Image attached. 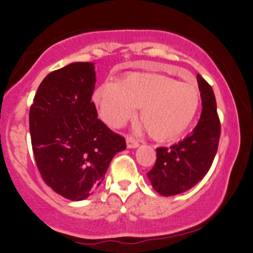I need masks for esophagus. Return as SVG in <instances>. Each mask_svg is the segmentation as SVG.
I'll return each instance as SVG.
<instances>
[{
	"label": "esophagus",
	"mask_w": 253,
	"mask_h": 253,
	"mask_svg": "<svg viewBox=\"0 0 253 253\" xmlns=\"http://www.w3.org/2000/svg\"><path fill=\"white\" fill-rule=\"evenodd\" d=\"M126 145L128 149H136V147L139 146V143L135 140L134 138H132V136H127L126 138Z\"/></svg>",
	"instance_id": "34e87169"
}]
</instances>
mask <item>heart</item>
Here are the masks:
<instances>
[{
    "label": "heart",
    "mask_w": 253,
    "mask_h": 253,
    "mask_svg": "<svg viewBox=\"0 0 253 253\" xmlns=\"http://www.w3.org/2000/svg\"><path fill=\"white\" fill-rule=\"evenodd\" d=\"M98 115L112 128H120L135 114L156 140L181 135L195 118L200 103L196 85L151 72H133L118 84L106 82L92 96ZM141 129V126L138 127Z\"/></svg>",
    "instance_id": "b5f03b06"
}]
</instances>
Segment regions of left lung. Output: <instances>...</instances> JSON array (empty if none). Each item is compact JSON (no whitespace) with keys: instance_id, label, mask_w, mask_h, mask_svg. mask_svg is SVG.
<instances>
[{"instance_id":"1","label":"left lung","mask_w":253,"mask_h":253,"mask_svg":"<svg viewBox=\"0 0 253 253\" xmlns=\"http://www.w3.org/2000/svg\"><path fill=\"white\" fill-rule=\"evenodd\" d=\"M202 112L199 123L187 138L172 146L158 147L157 161L147 172L159 195L172 196L191 189L211 169L220 138V121L211 86L197 75Z\"/></svg>"}]
</instances>
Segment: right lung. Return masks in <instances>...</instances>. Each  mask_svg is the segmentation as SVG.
Returning a JSON list of instances; mask_svg holds the SVG:
<instances>
[{"instance_id":"right-lung-1","label":"right lung","mask_w":253,"mask_h":253,"mask_svg":"<svg viewBox=\"0 0 253 253\" xmlns=\"http://www.w3.org/2000/svg\"><path fill=\"white\" fill-rule=\"evenodd\" d=\"M94 63H71L43 78L30 109L34 158L48 187L70 201L94 193L113 157L126 149L91 102Z\"/></svg>"}]
</instances>
